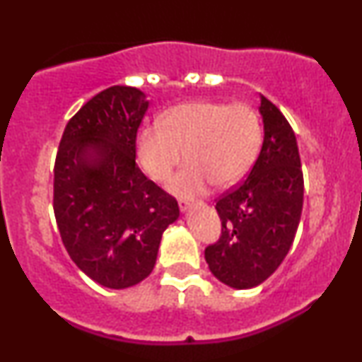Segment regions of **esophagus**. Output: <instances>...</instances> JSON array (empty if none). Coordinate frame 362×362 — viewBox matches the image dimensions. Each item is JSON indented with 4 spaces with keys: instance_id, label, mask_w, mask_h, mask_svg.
Listing matches in <instances>:
<instances>
[{
    "instance_id": "1",
    "label": "esophagus",
    "mask_w": 362,
    "mask_h": 362,
    "mask_svg": "<svg viewBox=\"0 0 362 362\" xmlns=\"http://www.w3.org/2000/svg\"><path fill=\"white\" fill-rule=\"evenodd\" d=\"M178 206H180V209L184 211H189L190 209V202H187V201H184V199H180V201H178Z\"/></svg>"
}]
</instances>
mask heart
Here are the masks:
<instances>
[{
    "instance_id": "1",
    "label": "heart",
    "mask_w": 362,
    "mask_h": 362,
    "mask_svg": "<svg viewBox=\"0 0 362 362\" xmlns=\"http://www.w3.org/2000/svg\"><path fill=\"white\" fill-rule=\"evenodd\" d=\"M262 143L259 114L247 103L195 102L170 109L163 122L141 131L139 161L153 180L167 184L178 165H189L173 178L182 197L204 194L211 184H236L255 161Z\"/></svg>"
}]
</instances>
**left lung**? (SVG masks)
<instances>
[{
	"label": "left lung",
	"mask_w": 362,
	"mask_h": 362,
	"mask_svg": "<svg viewBox=\"0 0 362 362\" xmlns=\"http://www.w3.org/2000/svg\"><path fill=\"white\" fill-rule=\"evenodd\" d=\"M264 143L242 184L216 199L221 236L207 245L209 271L230 288H255L288 255L303 209V170L296 136L271 100L260 97Z\"/></svg>",
	"instance_id": "left-lung-1"
}]
</instances>
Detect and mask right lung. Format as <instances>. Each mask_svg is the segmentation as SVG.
<instances>
[{"instance_id":"right-lung-1","label":"right lung","mask_w":362,"mask_h":362,"mask_svg":"<svg viewBox=\"0 0 362 362\" xmlns=\"http://www.w3.org/2000/svg\"><path fill=\"white\" fill-rule=\"evenodd\" d=\"M149 102L134 86L95 95L66 124L54 163V216L69 257L110 289L138 284L156 264L177 199L136 163Z\"/></svg>"}]
</instances>
